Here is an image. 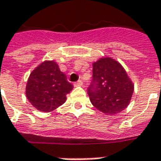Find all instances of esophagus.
Wrapping results in <instances>:
<instances>
[{
    "mask_svg": "<svg viewBox=\"0 0 161 161\" xmlns=\"http://www.w3.org/2000/svg\"><path fill=\"white\" fill-rule=\"evenodd\" d=\"M82 85H83V81L82 80H78L77 82H76V83H74V85H75V86H81Z\"/></svg>",
    "mask_w": 161,
    "mask_h": 161,
    "instance_id": "1",
    "label": "esophagus"
}]
</instances>
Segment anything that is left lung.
Masks as SVG:
<instances>
[{"label": "left lung", "mask_w": 161, "mask_h": 161, "mask_svg": "<svg viewBox=\"0 0 161 161\" xmlns=\"http://www.w3.org/2000/svg\"><path fill=\"white\" fill-rule=\"evenodd\" d=\"M92 67V79L87 88L92 104L106 114L122 112L130 104L134 91L125 69L109 57L99 59Z\"/></svg>", "instance_id": "obj_1"}]
</instances>
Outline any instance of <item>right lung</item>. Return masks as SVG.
<instances>
[{"mask_svg": "<svg viewBox=\"0 0 161 161\" xmlns=\"http://www.w3.org/2000/svg\"><path fill=\"white\" fill-rule=\"evenodd\" d=\"M73 89L56 62L46 61L31 73L26 85V97L41 112H51L66 101Z\"/></svg>", "mask_w": 161, "mask_h": 161, "instance_id": "right-lung-1", "label": "right lung"}]
</instances>
